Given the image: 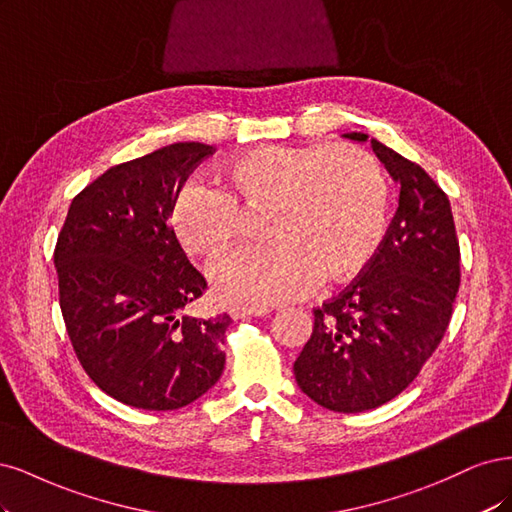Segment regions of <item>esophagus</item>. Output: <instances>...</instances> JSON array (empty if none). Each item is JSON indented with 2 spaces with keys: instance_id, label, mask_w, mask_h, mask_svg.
<instances>
[{
  "instance_id": "34e87169",
  "label": "esophagus",
  "mask_w": 512,
  "mask_h": 512,
  "mask_svg": "<svg viewBox=\"0 0 512 512\" xmlns=\"http://www.w3.org/2000/svg\"><path fill=\"white\" fill-rule=\"evenodd\" d=\"M272 312V306H246V304H234L229 308V315L234 319H244V317H266Z\"/></svg>"
}]
</instances>
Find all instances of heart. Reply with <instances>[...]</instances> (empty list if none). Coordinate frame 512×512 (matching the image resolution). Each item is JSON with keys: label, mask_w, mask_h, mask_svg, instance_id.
Listing matches in <instances>:
<instances>
[{"label": "heart", "mask_w": 512, "mask_h": 512, "mask_svg": "<svg viewBox=\"0 0 512 512\" xmlns=\"http://www.w3.org/2000/svg\"><path fill=\"white\" fill-rule=\"evenodd\" d=\"M221 189L189 185L172 227L193 257L223 253L238 236L240 210L268 208L263 236L212 270L221 298L270 306L364 270L387 232L389 185L370 151L353 144L261 146L225 159Z\"/></svg>", "instance_id": "b5f03b06"}]
</instances>
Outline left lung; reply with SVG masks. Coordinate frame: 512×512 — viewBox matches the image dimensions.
<instances>
[{"mask_svg":"<svg viewBox=\"0 0 512 512\" xmlns=\"http://www.w3.org/2000/svg\"><path fill=\"white\" fill-rule=\"evenodd\" d=\"M400 202L368 266L315 308L293 374L312 402L334 412L378 408L415 381L447 332L459 289V242L449 197L421 166L366 134Z\"/></svg>","mask_w":512,"mask_h":512,"instance_id":"obj_1","label":"left lung"}]
</instances>
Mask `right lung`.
Returning <instances> with one entry per match:
<instances>
[{
  "label": "right lung",
  "instance_id": "right-lung-1",
  "mask_svg": "<svg viewBox=\"0 0 512 512\" xmlns=\"http://www.w3.org/2000/svg\"><path fill=\"white\" fill-rule=\"evenodd\" d=\"M212 153L176 142L110 168L74 197L57 238L59 304L76 357L127 406L183 408L223 374L232 317L185 315L208 285L170 227L185 180Z\"/></svg>",
  "mask_w": 512,
  "mask_h": 512
}]
</instances>
